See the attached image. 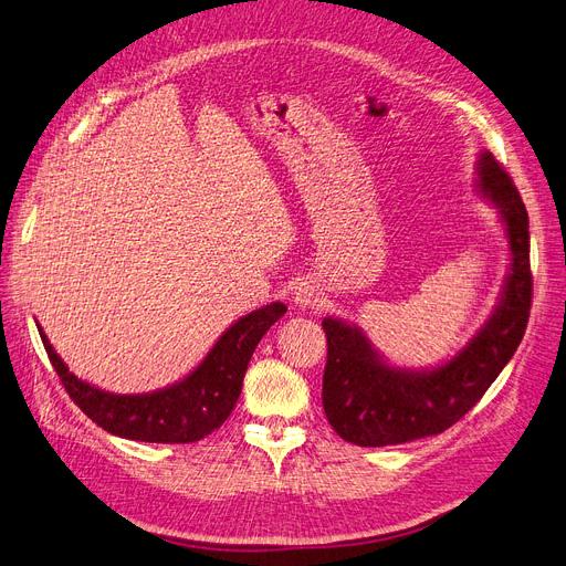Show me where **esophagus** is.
Here are the masks:
<instances>
[{
	"mask_svg": "<svg viewBox=\"0 0 566 566\" xmlns=\"http://www.w3.org/2000/svg\"><path fill=\"white\" fill-rule=\"evenodd\" d=\"M293 303H296L303 310L305 307H314L318 303L316 289L310 282H298L296 286H293Z\"/></svg>",
	"mask_w": 566,
	"mask_h": 566,
	"instance_id": "34e87169",
	"label": "esophagus"
}]
</instances>
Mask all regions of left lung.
Returning a JSON list of instances; mask_svg holds the SVG:
<instances>
[{
  "label": "left lung",
  "instance_id": "obj_1",
  "mask_svg": "<svg viewBox=\"0 0 566 566\" xmlns=\"http://www.w3.org/2000/svg\"><path fill=\"white\" fill-rule=\"evenodd\" d=\"M476 187L500 210L511 268L500 305L449 363L432 370L388 365L360 328L326 316L324 411L333 430L358 447H392L444 432L470 411L518 349L532 307L530 219L504 166L483 150Z\"/></svg>",
  "mask_w": 566,
  "mask_h": 566
}]
</instances>
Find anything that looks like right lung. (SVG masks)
I'll return each mask as SVG.
<instances>
[{
    "label": "right lung",
    "mask_w": 566,
    "mask_h": 566,
    "mask_svg": "<svg viewBox=\"0 0 566 566\" xmlns=\"http://www.w3.org/2000/svg\"><path fill=\"white\" fill-rule=\"evenodd\" d=\"M284 312L286 305L270 303L242 316L217 339L210 354L191 375L168 388L138 392V396H117V392L102 390L71 375L41 326L39 335L69 398L96 426L111 434L134 441L189 444V441L208 437L229 419L256 344L268 328L284 316Z\"/></svg>",
    "instance_id": "right-lung-1"
}]
</instances>
